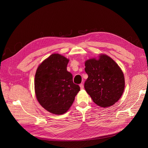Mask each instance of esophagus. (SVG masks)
<instances>
[{
  "label": "esophagus",
  "mask_w": 148,
  "mask_h": 148,
  "mask_svg": "<svg viewBox=\"0 0 148 148\" xmlns=\"http://www.w3.org/2000/svg\"><path fill=\"white\" fill-rule=\"evenodd\" d=\"M80 89H83L84 88V85H83V84H80Z\"/></svg>",
  "instance_id": "34e87169"
}]
</instances>
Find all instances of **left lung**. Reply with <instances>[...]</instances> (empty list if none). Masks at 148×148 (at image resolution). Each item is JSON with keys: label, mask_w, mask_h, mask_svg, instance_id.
I'll list each match as a JSON object with an SVG mask.
<instances>
[{"label": "left lung", "mask_w": 148, "mask_h": 148, "mask_svg": "<svg viewBox=\"0 0 148 148\" xmlns=\"http://www.w3.org/2000/svg\"><path fill=\"white\" fill-rule=\"evenodd\" d=\"M85 66L88 75L85 89L93 101L103 108L114 105L125 88V78L120 67L106 54H100L98 59L86 60Z\"/></svg>", "instance_id": "left-lung-1"}]
</instances>
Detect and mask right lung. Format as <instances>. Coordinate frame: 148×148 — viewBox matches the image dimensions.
<instances>
[{
	"label": "right lung",
	"mask_w": 148,
	"mask_h": 148,
	"mask_svg": "<svg viewBox=\"0 0 148 148\" xmlns=\"http://www.w3.org/2000/svg\"><path fill=\"white\" fill-rule=\"evenodd\" d=\"M69 59L53 53L45 59L36 70L35 92L41 106L55 114H63L72 106L80 86L73 83L67 71Z\"/></svg>",
	"instance_id": "obj_1"
}]
</instances>
